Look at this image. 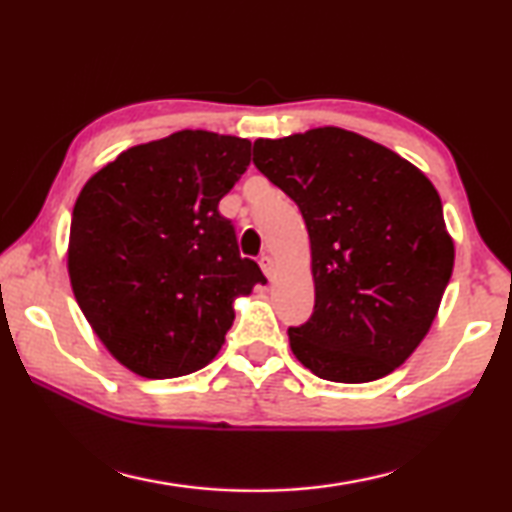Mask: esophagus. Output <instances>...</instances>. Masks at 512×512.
Here are the masks:
<instances>
[{
	"instance_id": "1",
	"label": "esophagus",
	"mask_w": 512,
	"mask_h": 512,
	"mask_svg": "<svg viewBox=\"0 0 512 512\" xmlns=\"http://www.w3.org/2000/svg\"><path fill=\"white\" fill-rule=\"evenodd\" d=\"M259 266H262L264 275L268 277V280H271L273 273H275V262H273V257H271V255H262V257H259Z\"/></svg>"
}]
</instances>
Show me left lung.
Listing matches in <instances>:
<instances>
[{
	"label": "left lung",
	"instance_id": "left-lung-1",
	"mask_svg": "<svg viewBox=\"0 0 512 512\" xmlns=\"http://www.w3.org/2000/svg\"><path fill=\"white\" fill-rule=\"evenodd\" d=\"M255 167L300 207L311 244L314 314L289 327L316 377L366 384L427 336L454 268L443 203L395 151L336 126L257 140Z\"/></svg>",
	"mask_w": 512,
	"mask_h": 512
}]
</instances>
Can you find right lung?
I'll use <instances>...</instances> for the list:
<instances>
[{"mask_svg":"<svg viewBox=\"0 0 512 512\" xmlns=\"http://www.w3.org/2000/svg\"><path fill=\"white\" fill-rule=\"evenodd\" d=\"M248 164V140L178 131L119 153L76 198L67 250L74 298L135 375L171 379L207 366L235 300L266 282L219 212Z\"/></svg>","mask_w":512,"mask_h":512,"instance_id":"add662e5","label":"right lung"}]
</instances>
